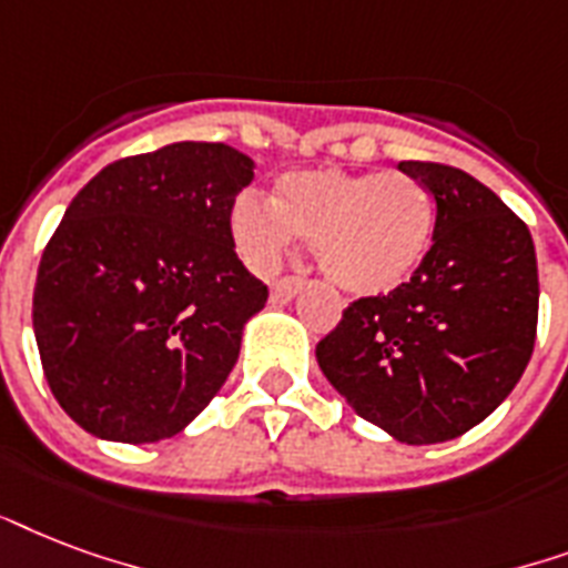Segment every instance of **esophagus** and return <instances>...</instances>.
I'll list each match as a JSON object with an SVG mask.
<instances>
[{
  "label": "esophagus",
  "instance_id": "esophagus-1",
  "mask_svg": "<svg viewBox=\"0 0 568 568\" xmlns=\"http://www.w3.org/2000/svg\"><path fill=\"white\" fill-rule=\"evenodd\" d=\"M298 290H302V278H281L272 284V302L275 305H287L290 298L296 296Z\"/></svg>",
  "mask_w": 568,
  "mask_h": 568
}]
</instances>
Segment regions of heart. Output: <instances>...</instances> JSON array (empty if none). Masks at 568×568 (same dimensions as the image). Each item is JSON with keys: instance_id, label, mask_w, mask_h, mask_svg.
<instances>
[{"instance_id": "obj_1", "label": "heart", "mask_w": 568, "mask_h": 568, "mask_svg": "<svg viewBox=\"0 0 568 568\" xmlns=\"http://www.w3.org/2000/svg\"><path fill=\"white\" fill-rule=\"evenodd\" d=\"M231 227L254 270H275L302 236L337 287L353 296H382L424 263L435 210L424 183L399 171L314 169L284 174L275 201L245 192L234 204Z\"/></svg>"}]
</instances>
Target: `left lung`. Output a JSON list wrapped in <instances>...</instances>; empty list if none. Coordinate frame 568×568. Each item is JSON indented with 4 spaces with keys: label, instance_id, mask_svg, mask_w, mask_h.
I'll return each instance as SVG.
<instances>
[{
    "label": "left lung",
    "instance_id": "8db88e82",
    "mask_svg": "<svg viewBox=\"0 0 568 568\" xmlns=\"http://www.w3.org/2000/svg\"><path fill=\"white\" fill-rule=\"evenodd\" d=\"M399 171L433 195V248L388 296L346 307L316 362L364 420L403 444H438L486 420L521 379L539 275L527 224L480 180L438 162Z\"/></svg>",
    "mask_w": 568,
    "mask_h": 568
}]
</instances>
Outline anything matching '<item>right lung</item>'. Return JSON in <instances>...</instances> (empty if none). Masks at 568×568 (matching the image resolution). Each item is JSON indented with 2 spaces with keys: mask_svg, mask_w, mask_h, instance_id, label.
Wrapping results in <instances>:
<instances>
[{
  "mask_svg": "<svg viewBox=\"0 0 568 568\" xmlns=\"http://www.w3.org/2000/svg\"><path fill=\"white\" fill-rule=\"evenodd\" d=\"M236 148L174 142L91 178L38 266L32 325L52 397L85 433H183L234 371L270 290L234 252Z\"/></svg>",
  "mask_w": 568,
  "mask_h": 568,
  "instance_id": "obj_1",
  "label": "right lung"
}]
</instances>
